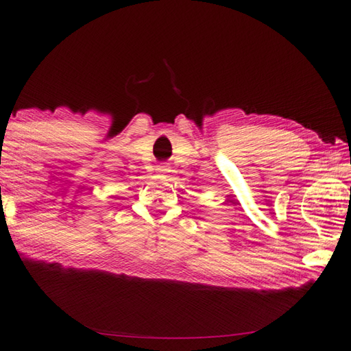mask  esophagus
<instances>
[{"label": "esophagus", "instance_id": "34e87169", "mask_svg": "<svg viewBox=\"0 0 351 351\" xmlns=\"http://www.w3.org/2000/svg\"><path fill=\"white\" fill-rule=\"evenodd\" d=\"M156 171L160 174H167V173H169V167L167 165V163H160V165L156 167Z\"/></svg>", "mask_w": 351, "mask_h": 351}]
</instances>
